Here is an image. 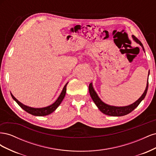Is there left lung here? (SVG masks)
<instances>
[{
	"instance_id": "left-lung-1",
	"label": "left lung",
	"mask_w": 156,
	"mask_h": 156,
	"mask_svg": "<svg viewBox=\"0 0 156 156\" xmlns=\"http://www.w3.org/2000/svg\"><path fill=\"white\" fill-rule=\"evenodd\" d=\"M132 37H133V40L136 42V43L139 44L141 47H142V48L145 53L144 47L142 43H141V42L136 38L135 36H132ZM149 73H150V71L148 72V76H149ZM148 88V80L147 81V84H146V87L144 93L142 94V96H141L136 101H135L133 103H132V104L129 105H127V106H123V107H116V106L110 105L103 102L101 99L99 98L98 94L96 93L95 90H94L93 87L92 83L89 84V93L94 103H95L96 105L98 107V108L100 109V111L101 112L103 113V114L108 115V116H124L129 114V113H130L131 111H133L135 108L140 104V103L144 100V98L146 95Z\"/></svg>"
}]
</instances>
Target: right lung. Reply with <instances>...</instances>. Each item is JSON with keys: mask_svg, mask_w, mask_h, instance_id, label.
<instances>
[{"mask_svg": "<svg viewBox=\"0 0 156 156\" xmlns=\"http://www.w3.org/2000/svg\"><path fill=\"white\" fill-rule=\"evenodd\" d=\"M68 83L65 84V86L64 87L62 92L60 93V96L53 104H51V105H49L48 107H41V108H34V107H31L27 106L24 104H23L22 103H21L20 101H18L17 99L14 97L12 94H11V96L12 98L13 99V100H15L17 104L20 105L23 110H25L26 112H27L29 114H31L34 116H47L48 115H50L51 113L54 112L57 107L60 105L61 102L62 101L64 100V98L65 97L66 93V86Z\"/></svg>", "mask_w": 156, "mask_h": 156, "instance_id": "1", "label": "right lung"}]
</instances>
